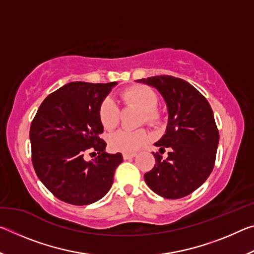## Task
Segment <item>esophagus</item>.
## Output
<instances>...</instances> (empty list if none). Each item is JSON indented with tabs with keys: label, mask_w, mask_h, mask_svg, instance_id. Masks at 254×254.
<instances>
[{
	"label": "esophagus",
	"mask_w": 254,
	"mask_h": 254,
	"mask_svg": "<svg viewBox=\"0 0 254 254\" xmlns=\"http://www.w3.org/2000/svg\"><path fill=\"white\" fill-rule=\"evenodd\" d=\"M135 154L136 153H134V152H124L123 153V159H124V160H127V159H131L133 157H135Z\"/></svg>",
	"instance_id": "34e87169"
}]
</instances>
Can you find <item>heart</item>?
I'll list each match as a JSON object with an SVG mask.
<instances>
[{
  "label": "heart",
  "mask_w": 254,
  "mask_h": 254,
  "mask_svg": "<svg viewBox=\"0 0 254 254\" xmlns=\"http://www.w3.org/2000/svg\"><path fill=\"white\" fill-rule=\"evenodd\" d=\"M126 105H133L142 110L141 122H147L152 127L160 126L162 122L161 112L157 109V93L145 85H135L127 88L121 94ZM122 111L117 102L107 97L101 103L98 117L105 130H113L121 120ZM149 140L148 132L143 128L139 130H120L110 136V147L115 151L134 152L143 147Z\"/></svg>",
  "instance_id": "b5f03b06"
}]
</instances>
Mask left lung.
I'll return each instance as SVG.
<instances>
[{
	"mask_svg": "<svg viewBox=\"0 0 254 254\" xmlns=\"http://www.w3.org/2000/svg\"><path fill=\"white\" fill-rule=\"evenodd\" d=\"M137 81L156 87L169 113L166 134L154 143L160 153L168 149V157L153 153L156 165L144 174V180L159 196L182 198L200 187L214 168L220 134L212 107L182 78L162 75Z\"/></svg>",
	"mask_w": 254,
	"mask_h": 254,
	"instance_id": "left-lung-1",
	"label": "left lung"
}]
</instances>
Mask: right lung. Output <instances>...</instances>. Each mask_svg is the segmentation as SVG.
I'll return each mask as SVG.
<instances>
[{
	"label": "right lung",
	"instance_id": "1",
	"mask_svg": "<svg viewBox=\"0 0 254 254\" xmlns=\"http://www.w3.org/2000/svg\"><path fill=\"white\" fill-rule=\"evenodd\" d=\"M117 81H72L45 98L30 127L32 165L47 189L58 199L88 205L106 195L122 154L105 152L98 109ZM91 149L98 157L84 160Z\"/></svg>",
	"mask_w": 254,
	"mask_h": 254
}]
</instances>
